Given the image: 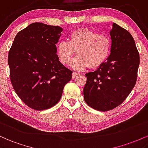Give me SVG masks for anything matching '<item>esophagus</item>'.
<instances>
[{"label": "esophagus", "mask_w": 148, "mask_h": 148, "mask_svg": "<svg viewBox=\"0 0 148 148\" xmlns=\"http://www.w3.org/2000/svg\"><path fill=\"white\" fill-rule=\"evenodd\" d=\"M78 73H75V72H73V74H72V78L73 79H75V78L76 77H77V75H78Z\"/></svg>", "instance_id": "obj_1"}]
</instances>
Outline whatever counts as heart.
<instances>
[{
	"label": "heart",
	"instance_id": "obj_1",
	"mask_svg": "<svg viewBox=\"0 0 148 148\" xmlns=\"http://www.w3.org/2000/svg\"><path fill=\"white\" fill-rule=\"evenodd\" d=\"M110 38L99 34L85 28H79L71 32L69 42L60 41L56 45V55L64 65H69L77 52V56L71 67L82 71L88 66L92 69L99 67L106 61L110 52Z\"/></svg>",
	"mask_w": 148,
	"mask_h": 148
}]
</instances>
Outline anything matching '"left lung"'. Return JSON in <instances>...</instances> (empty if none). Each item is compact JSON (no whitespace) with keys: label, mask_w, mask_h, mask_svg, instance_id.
Returning <instances> with one entry per match:
<instances>
[{"label":"left lung","mask_w":148,"mask_h":148,"mask_svg":"<svg viewBox=\"0 0 148 148\" xmlns=\"http://www.w3.org/2000/svg\"><path fill=\"white\" fill-rule=\"evenodd\" d=\"M112 26L110 54L96 71L85 74L83 90L87 105L102 112L114 109L127 99L136 82L140 62L130 33L115 23Z\"/></svg>","instance_id":"8db88e82"}]
</instances>
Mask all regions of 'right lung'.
I'll return each instance as SVG.
<instances>
[{"label": "right lung", "instance_id": "obj_1", "mask_svg": "<svg viewBox=\"0 0 148 148\" xmlns=\"http://www.w3.org/2000/svg\"><path fill=\"white\" fill-rule=\"evenodd\" d=\"M63 29L36 22L16 35L8 53L13 88L21 101L36 110L56 105L72 71L56 55V44Z\"/></svg>", "mask_w": 148, "mask_h": 148}]
</instances>
